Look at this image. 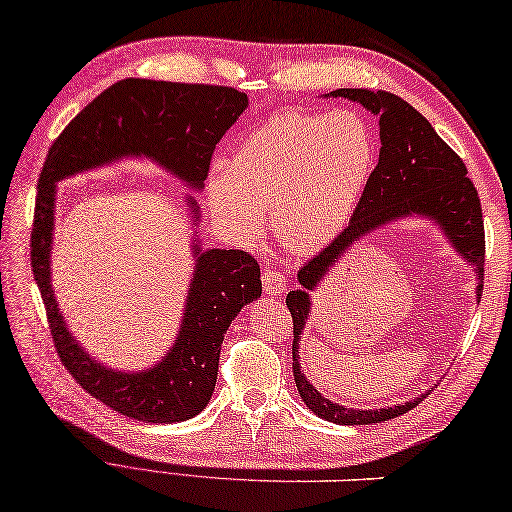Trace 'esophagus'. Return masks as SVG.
Wrapping results in <instances>:
<instances>
[{
    "mask_svg": "<svg viewBox=\"0 0 512 512\" xmlns=\"http://www.w3.org/2000/svg\"><path fill=\"white\" fill-rule=\"evenodd\" d=\"M263 287L269 296H281L287 287V276L276 267H267L263 272Z\"/></svg>",
    "mask_w": 512,
    "mask_h": 512,
    "instance_id": "esophagus-1",
    "label": "esophagus"
}]
</instances>
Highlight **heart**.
<instances>
[{"label": "heart", "instance_id": "heart-1", "mask_svg": "<svg viewBox=\"0 0 512 512\" xmlns=\"http://www.w3.org/2000/svg\"><path fill=\"white\" fill-rule=\"evenodd\" d=\"M379 147L361 113L285 111L240 140L225 173L209 180L211 211L236 238L274 231L292 252H312L341 234L374 173Z\"/></svg>", "mask_w": 512, "mask_h": 512}]
</instances>
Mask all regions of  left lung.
I'll return each mask as SVG.
<instances>
[{
    "mask_svg": "<svg viewBox=\"0 0 512 512\" xmlns=\"http://www.w3.org/2000/svg\"><path fill=\"white\" fill-rule=\"evenodd\" d=\"M336 98H347L363 104L365 109L379 115L381 127V153L379 165L374 167L372 178L365 187L354 216L330 245L321 249L314 258L298 269L301 289L289 292L285 303L292 312V370L298 394L305 406L325 421L341 423V426H368L406 414L421 399H412L406 406L381 408V410H354L336 406L330 399L321 397L314 385L305 379L298 368V334L303 332L305 318L310 314V294L318 281L325 276L347 247L354 245L363 234L374 227L385 225L392 218L408 214H423L435 218L446 229V236L464 254L468 263L477 265L479 292L484 289V265H486V234L484 216H481V200L475 185L468 178V169L455 151L443 142L432 124L399 95L385 91L365 89H339L332 91Z\"/></svg>",
    "mask_w": 512,
    "mask_h": 512,
    "instance_id": "obj_1",
    "label": "left lung"
}]
</instances>
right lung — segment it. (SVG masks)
<instances>
[{"mask_svg":"<svg viewBox=\"0 0 512 512\" xmlns=\"http://www.w3.org/2000/svg\"><path fill=\"white\" fill-rule=\"evenodd\" d=\"M247 109L231 86L120 80L75 115L46 153L37 180L31 229V267L46 307L57 356L98 401L129 419L176 423L196 417L214 392L220 345L240 307L263 292L258 260L243 249L198 254L185 321L167 359L138 374L95 363L66 330L51 287L55 182L122 156H149L202 187L216 144ZM194 207V200H189ZM194 211H198L194 207Z\"/></svg>","mask_w":512,"mask_h":512,"instance_id":"add662e5","label":"right lung"}]
</instances>
